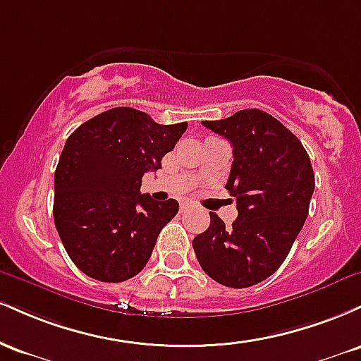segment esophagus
<instances>
[{
  "instance_id": "esophagus-1",
  "label": "esophagus",
  "mask_w": 361,
  "mask_h": 361,
  "mask_svg": "<svg viewBox=\"0 0 361 361\" xmlns=\"http://www.w3.org/2000/svg\"><path fill=\"white\" fill-rule=\"evenodd\" d=\"M188 207H192V202H188V200H183V202H180V209H181V210L188 209Z\"/></svg>"
}]
</instances>
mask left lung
<instances>
[{"label":"left lung","mask_w":361,"mask_h":361,"mask_svg":"<svg viewBox=\"0 0 361 361\" xmlns=\"http://www.w3.org/2000/svg\"><path fill=\"white\" fill-rule=\"evenodd\" d=\"M202 123L233 144L226 188L238 219L226 229L210 212L209 229L193 239V250L210 279L246 288L271 276L287 258L309 214L312 164L300 140L263 110H239Z\"/></svg>","instance_id":"1"}]
</instances>
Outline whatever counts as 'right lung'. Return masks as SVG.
Here are the masks:
<instances>
[{
    "label": "right lung",
    "instance_id": "add662e5",
    "mask_svg": "<svg viewBox=\"0 0 361 361\" xmlns=\"http://www.w3.org/2000/svg\"><path fill=\"white\" fill-rule=\"evenodd\" d=\"M188 123L161 126L118 106L90 118L66 140L54 175V222L69 258L85 275L118 283L146 267L178 202L140 193L144 173L180 140Z\"/></svg>",
    "mask_w": 361,
    "mask_h": 361
}]
</instances>
